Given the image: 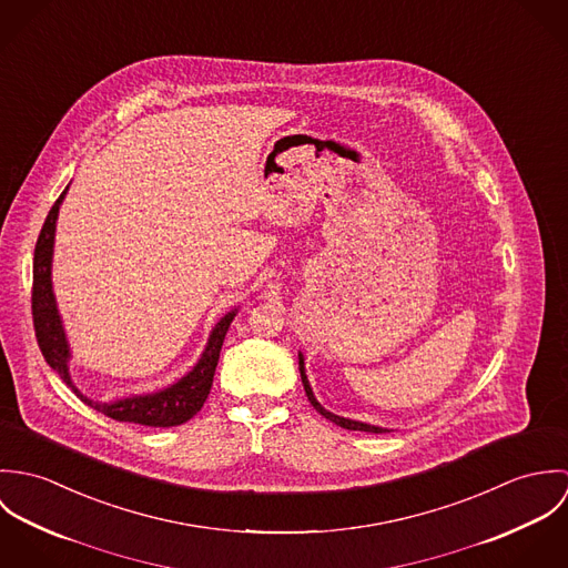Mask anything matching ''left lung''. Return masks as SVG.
I'll list each match as a JSON object with an SVG mask.
<instances>
[{
    "mask_svg": "<svg viewBox=\"0 0 568 568\" xmlns=\"http://www.w3.org/2000/svg\"><path fill=\"white\" fill-rule=\"evenodd\" d=\"M300 374H302V383H304V392H306V396H308V400H311V405L315 406L322 415H324L325 419H329V422H334L336 426H341V428H347V430H365V433H389V428H383V426H374V424H367V422H358V419H349V417H341V415H334V413H329L327 408L322 406V403L315 398V394H313V387H311V383H308V376H306V365H304V354L300 352Z\"/></svg>",
    "mask_w": 568,
    "mask_h": 568,
    "instance_id": "left-lung-1",
    "label": "left lung"
}]
</instances>
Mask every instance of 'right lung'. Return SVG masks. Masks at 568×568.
Returning <instances> with one entry per match:
<instances>
[{"instance_id": "1", "label": "right lung", "mask_w": 568, "mask_h": 568, "mask_svg": "<svg viewBox=\"0 0 568 568\" xmlns=\"http://www.w3.org/2000/svg\"><path fill=\"white\" fill-rule=\"evenodd\" d=\"M68 190H70V185L63 190V194L52 205V210L43 223V230L39 234L37 246H34L32 320H34V332H37L41 354L48 361V365L54 372H59V376L74 389V394L81 398L82 403L95 408L98 413H104L106 417L118 419V422H133V424L155 426V428L158 426L160 428L179 426V424L187 422L192 415H196L203 403L207 400L225 334L234 322V317L239 315V308H234L225 317H221V322L212 327L207 345H205L201 358L196 361V365L185 376H181L176 383L168 385L165 389L153 392V394L126 396V398H118L111 403L91 400L89 396L81 394L70 376L72 349L68 343V334H65L63 320H61V313L57 306V297H54V288H52L54 234H57L59 210H61V203H63Z\"/></svg>"}]
</instances>
